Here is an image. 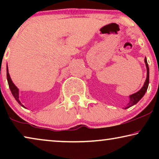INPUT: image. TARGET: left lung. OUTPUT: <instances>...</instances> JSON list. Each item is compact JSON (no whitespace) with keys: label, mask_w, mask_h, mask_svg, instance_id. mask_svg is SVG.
Segmentation results:
<instances>
[{"label":"left lung","mask_w":159,"mask_h":159,"mask_svg":"<svg viewBox=\"0 0 159 159\" xmlns=\"http://www.w3.org/2000/svg\"><path fill=\"white\" fill-rule=\"evenodd\" d=\"M145 66H146V68H147L146 80H145V82L144 84H143V88H141L140 90L138 91V92H137L135 93H134V94L129 95V103H128L127 105L126 106V107L125 108V109L131 107V106H132L135 105V104L138 103V102L143 97V95H145V93H146L148 87V84H149V67H148V64L146 58H145Z\"/></svg>","instance_id":"left-lung-1"}]
</instances>
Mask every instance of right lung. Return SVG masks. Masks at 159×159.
Returning <instances> with one entry per match:
<instances>
[{"mask_svg":"<svg viewBox=\"0 0 159 159\" xmlns=\"http://www.w3.org/2000/svg\"><path fill=\"white\" fill-rule=\"evenodd\" d=\"M6 75H7V80H8V86H9V88L11 91V93L13 95V96L14 97V98L16 99V101L18 102V103L19 104V105H21L22 107L25 108V106H24V105H22L21 104V103L20 102V101H19V89L16 88V85L13 83L12 80L11 79L10 77V75H9V73H8V66H6Z\"/></svg>","mask_w":159,"mask_h":159,"instance_id":"1","label":"right lung"}]
</instances>
